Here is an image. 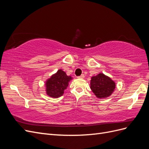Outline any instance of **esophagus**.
I'll list each match as a JSON object with an SVG mask.
<instances>
[{
  "label": "esophagus",
  "instance_id": "1",
  "mask_svg": "<svg viewBox=\"0 0 149 149\" xmlns=\"http://www.w3.org/2000/svg\"><path fill=\"white\" fill-rule=\"evenodd\" d=\"M84 78V74H82L81 75L78 77V78H79V79H83Z\"/></svg>",
  "mask_w": 149,
  "mask_h": 149
}]
</instances>
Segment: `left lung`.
Segmentation results:
<instances>
[{"label": "left lung", "instance_id": "1", "mask_svg": "<svg viewBox=\"0 0 149 149\" xmlns=\"http://www.w3.org/2000/svg\"><path fill=\"white\" fill-rule=\"evenodd\" d=\"M90 88L97 98H106L114 91L116 83L110 77L100 73L91 77Z\"/></svg>", "mask_w": 149, "mask_h": 149}]
</instances>
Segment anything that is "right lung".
I'll return each instance as SVG.
<instances>
[{
	"mask_svg": "<svg viewBox=\"0 0 149 149\" xmlns=\"http://www.w3.org/2000/svg\"><path fill=\"white\" fill-rule=\"evenodd\" d=\"M73 79L71 76H67L61 69L52 75L45 82L46 93L49 97L58 98L64 93L65 89L68 86L69 82Z\"/></svg>",
	"mask_w": 149,
	"mask_h": 149,
	"instance_id": "1",
	"label": "right lung"
}]
</instances>
